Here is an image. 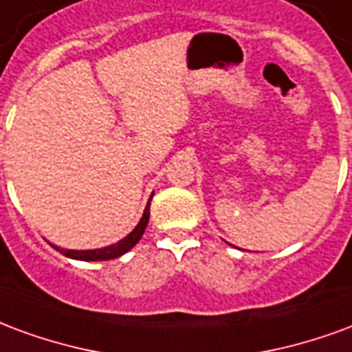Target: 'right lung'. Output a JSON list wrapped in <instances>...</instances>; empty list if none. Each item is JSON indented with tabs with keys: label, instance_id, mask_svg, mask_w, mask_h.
Here are the masks:
<instances>
[{
	"label": "right lung",
	"instance_id": "1",
	"mask_svg": "<svg viewBox=\"0 0 352 352\" xmlns=\"http://www.w3.org/2000/svg\"><path fill=\"white\" fill-rule=\"evenodd\" d=\"M148 219H150V202H148V206H146L144 210V215H142L140 223L135 227V230H133L129 236H125L123 240L114 243V245L102 248V250H89V251L60 250V248H56V245H54V248H56V250H60L65 257L76 258V261H110V258L122 257L123 253H127L131 248H135L138 240L142 238V234H144V230H146V225H148Z\"/></svg>",
	"mask_w": 352,
	"mask_h": 352
}]
</instances>
